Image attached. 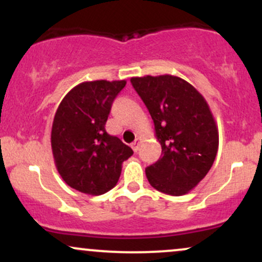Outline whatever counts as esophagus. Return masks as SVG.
<instances>
[{"label": "esophagus", "mask_w": 262, "mask_h": 262, "mask_svg": "<svg viewBox=\"0 0 262 262\" xmlns=\"http://www.w3.org/2000/svg\"><path fill=\"white\" fill-rule=\"evenodd\" d=\"M140 143H141V139L139 137H137L135 138V140L133 141V143H132V149L134 150V151H138V150H139V146H140Z\"/></svg>", "instance_id": "esophagus-1"}]
</instances>
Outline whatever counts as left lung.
<instances>
[{
  "mask_svg": "<svg viewBox=\"0 0 262 262\" xmlns=\"http://www.w3.org/2000/svg\"><path fill=\"white\" fill-rule=\"evenodd\" d=\"M130 82L154 121L161 158L145 169L158 191L182 196L204 179L219 145L217 123L204 97L173 75L132 77Z\"/></svg>",
  "mask_w": 262,
  "mask_h": 262,
  "instance_id": "1",
  "label": "left lung"
}]
</instances>
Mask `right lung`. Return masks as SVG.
Returning a JSON list of instances; mask_svg holds the SVG:
<instances>
[{
	"label": "right lung",
	"mask_w": 262,
	"mask_h": 262,
	"mask_svg": "<svg viewBox=\"0 0 262 262\" xmlns=\"http://www.w3.org/2000/svg\"><path fill=\"white\" fill-rule=\"evenodd\" d=\"M127 81L81 82L60 102L52 127L54 162L66 185L100 196L118 182L133 150L104 129L111 106Z\"/></svg>",
	"instance_id": "add662e5"
}]
</instances>
